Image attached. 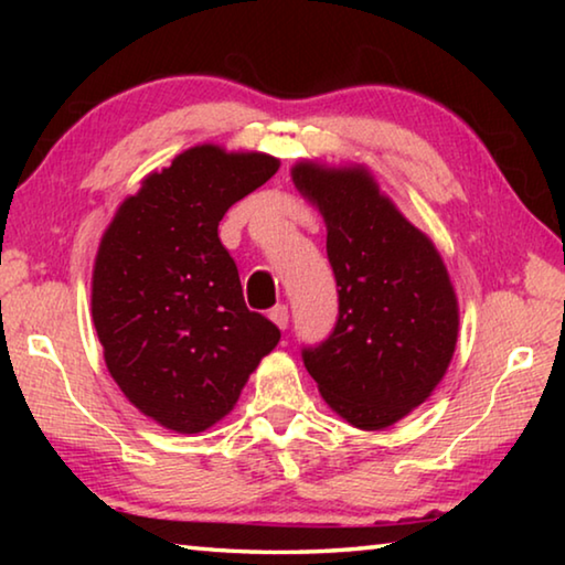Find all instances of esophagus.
I'll return each mask as SVG.
<instances>
[{"label":"esophagus","instance_id":"esophagus-1","mask_svg":"<svg viewBox=\"0 0 565 565\" xmlns=\"http://www.w3.org/2000/svg\"><path fill=\"white\" fill-rule=\"evenodd\" d=\"M269 317H271V321L276 323V327H279V329H286V327H289V306H284V303L274 306Z\"/></svg>","mask_w":565,"mask_h":565}]
</instances>
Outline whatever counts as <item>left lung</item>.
<instances>
[{"label":"left lung","instance_id":"1","mask_svg":"<svg viewBox=\"0 0 565 565\" xmlns=\"http://www.w3.org/2000/svg\"><path fill=\"white\" fill-rule=\"evenodd\" d=\"M296 189L327 222L339 286L331 337L301 351L323 401L363 431H381L431 396L454 359L458 301L441 254L361 164L299 161Z\"/></svg>","mask_w":565,"mask_h":565}]
</instances>
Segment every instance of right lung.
Listing matches in <instances>:
<instances>
[{"mask_svg":"<svg viewBox=\"0 0 565 565\" xmlns=\"http://www.w3.org/2000/svg\"><path fill=\"white\" fill-rule=\"evenodd\" d=\"M279 159L199 145L141 181L102 236L92 319L111 379L169 431L199 434L234 408L281 339L248 311L218 242L228 206L266 184Z\"/></svg>","mask_w":565,"mask_h":565,"instance_id":"right-lung-1","label":"right lung"}]
</instances>
